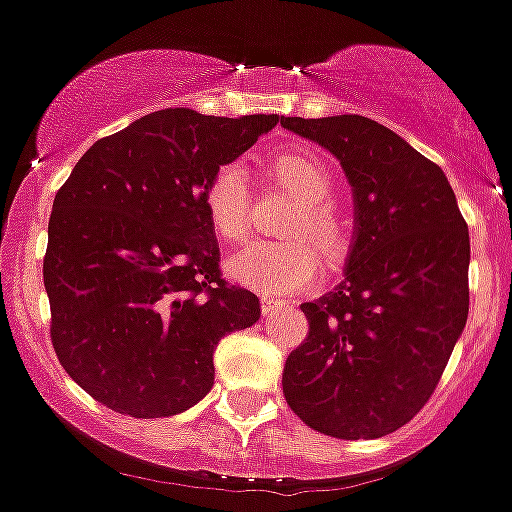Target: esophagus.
<instances>
[{
    "mask_svg": "<svg viewBox=\"0 0 512 512\" xmlns=\"http://www.w3.org/2000/svg\"><path fill=\"white\" fill-rule=\"evenodd\" d=\"M283 308V301H273V298H261V311L263 313H273Z\"/></svg>",
    "mask_w": 512,
    "mask_h": 512,
    "instance_id": "obj_1",
    "label": "esophagus"
}]
</instances>
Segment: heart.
Masks as SVG:
<instances>
[{
  "label": "heart",
  "instance_id": "b5f03b06",
  "mask_svg": "<svg viewBox=\"0 0 512 512\" xmlns=\"http://www.w3.org/2000/svg\"><path fill=\"white\" fill-rule=\"evenodd\" d=\"M273 179L296 201L286 221V241H256L229 258V273L244 286L266 296L301 291L318 276V256L328 261L348 251V221L331 204L333 176L323 161L306 151H276L268 161ZM204 209L214 234L226 244H239L251 229L249 174L241 161H226L211 174L204 189Z\"/></svg>",
  "mask_w": 512,
  "mask_h": 512
}]
</instances>
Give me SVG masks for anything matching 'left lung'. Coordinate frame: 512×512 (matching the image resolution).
<instances>
[{"instance_id": "left-lung-1", "label": "left lung", "mask_w": 512, "mask_h": 512, "mask_svg": "<svg viewBox=\"0 0 512 512\" xmlns=\"http://www.w3.org/2000/svg\"><path fill=\"white\" fill-rule=\"evenodd\" d=\"M281 124L331 151L356 199L346 278L301 303L308 333L286 358L283 396L318 433L381 438L426 406L468 321V224L443 169L378 121Z\"/></svg>"}]
</instances>
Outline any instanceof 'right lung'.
<instances>
[{"label": "right lung", "mask_w": 512, "mask_h": 512, "mask_svg": "<svg viewBox=\"0 0 512 512\" xmlns=\"http://www.w3.org/2000/svg\"><path fill=\"white\" fill-rule=\"evenodd\" d=\"M276 124V114L154 111L96 141L57 191L49 333L64 371L101 406L184 413L214 386L216 343L258 321L254 293L221 276L204 189Z\"/></svg>", "instance_id": "1"}]
</instances>
